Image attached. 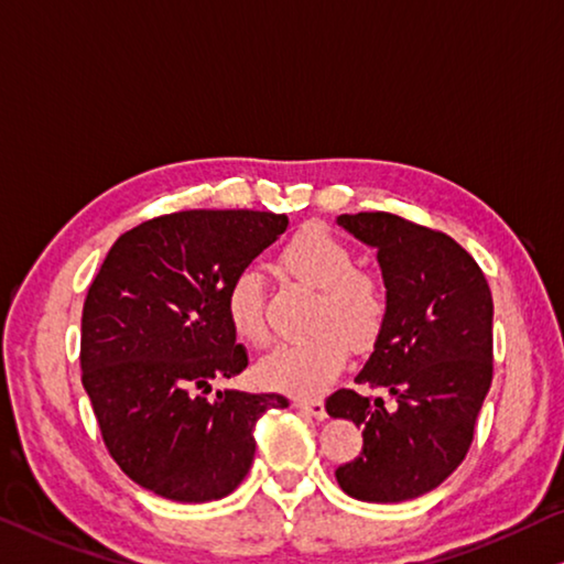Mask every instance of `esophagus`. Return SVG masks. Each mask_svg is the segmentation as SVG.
Returning a JSON list of instances; mask_svg holds the SVG:
<instances>
[{
	"label": "esophagus",
	"instance_id": "esophagus-1",
	"mask_svg": "<svg viewBox=\"0 0 564 564\" xmlns=\"http://www.w3.org/2000/svg\"><path fill=\"white\" fill-rule=\"evenodd\" d=\"M294 409H300L302 413H307V415H312V419H317V421H323L325 419V403L323 401H317V398H297V401H294Z\"/></svg>",
	"mask_w": 564,
	"mask_h": 564
}]
</instances>
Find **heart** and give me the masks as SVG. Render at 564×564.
Here are the masks:
<instances>
[{
  "label": "heart",
  "mask_w": 564,
  "mask_h": 564,
  "mask_svg": "<svg viewBox=\"0 0 564 564\" xmlns=\"http://www.w3.org/2000/svg\"><path fill=\"white\" fill-rule=\"evenodd\" d=\"M280 267L294 280L317 290L310 333L276 348L259 362V380L274 391L315 395L333 383L348 358V345L366 350L383 330L388 292L378 272L352 267L350 247L335 234L307 227L280 249ZM231 330L241 340L264 348L270 327L264 317V284L254 270L239 272L224 297Z\"/></svg>",
  "instance_id": "heart-1"
}]
</instances>
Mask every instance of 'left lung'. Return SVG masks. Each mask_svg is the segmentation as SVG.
Segmentation results:
<instances>
[{"instance_id":"left-lung-1","label":"left lung","mask_w":564,"mask_h":564,"mask_svg":"<svg viewBox=\"0 0 564 564\" xmlns=\"http://www.w3.org/2000/svg\"><path fill=\"white\" fill-rule=\"evenodd\" d=\"M337 224L378 252L388 315L355 383L340 388L333 419L362 429V452L337 466V484L360 501L393 505L436 489L464 462L491 386V292L487 276L444 231L386 212L340 214Z\"/></svg>"}]
</instances>
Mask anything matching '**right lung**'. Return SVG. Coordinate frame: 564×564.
I'll use <instances>...</instances> for the list:
<instances>
[{
  "mask_svg": "<svg viewBox=\"0 0 564 564\" xmlns=\"http://www.w3.org/2000/svg\"><path fill=\"white\" fill-rule=\"evenodd\" d=\"M284 214L194 209L118 237L83 305L80 368L110 456L163 499L231 494L254 462V423L276 393L216 391L247 368L224 297L288 229Z\"/></svg>",
  "mask_w": 564,
  "mask_h": 564,
  "instance_id": "add662e5",
  "label": "right lung"
}]
</instances>
